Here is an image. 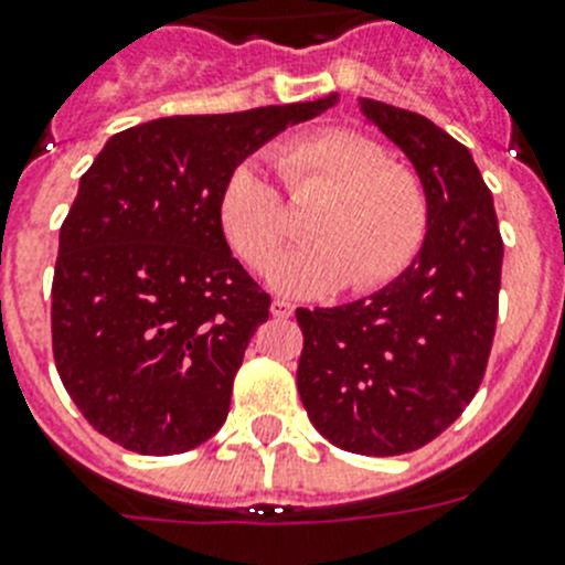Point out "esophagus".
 I'll return each mask as SVG.
<instances>
[{"label": "esophagus", "mask_w": 565, "mask_h": 565, "mask_svg": "<svg viewBox=\"0 0 565 565\" xmlns=\"http://www.w3.org/2000/svg\"><path fill=\"white\" fill-rule=\"evenodd\" d=\"M294 313V306L291 302H286V299H274L271 302V317L277 319H288Z\"/></svg>", "instance_id": "esophagus-1"}]
</instances>
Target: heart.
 Here are the masks:
<instances>
[{
    "label": "heart",
    "instance_id": "b5f03b06",
    "mask_svg": "<svg viewBox=\"0 0 565 565\" xmlns=\"http://www.w3.org/2000/svg\"><path fill=\"white\" fill-rule=\"evenodd\" d=\"M271 161L291 201L319 198L306 223L313 243L268 274L279 294L317 297L348 282L367 294L411 266L427 234V194L376 141L353 129H319L279 143ZM214 221L254 271H266L291 234L282 198L252 161L228 169L214 198Z\"/></svg>",
    "mask_w": 565,
    "mask_h": 565
}]
</instances>
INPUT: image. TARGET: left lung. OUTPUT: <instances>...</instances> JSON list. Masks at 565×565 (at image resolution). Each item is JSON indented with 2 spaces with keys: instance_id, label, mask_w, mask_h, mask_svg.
<instances>
[{
  "instance_id": "left-lung-1",
  "label": "left lung",
  "mask_w": 565,
  "mask_h": 565,
  "mask_svg": "<svg viewBox=\"0 0 565 565\" xmlns=\"http://www.w3.org/2000/svg\"><path fill=\"white\" fill-rule=\"evenodd\" d=\"M359 109L416 169L427 234L393 282L339 308H297L299 398L331 444L359 456L424 447L478 393L495 337L503 239L492 192L452 135L391 104Z\"/></svg>"
}]
</instances>
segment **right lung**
<instances>
[{
	"mask_svg": "<svg viewBox=\"0 0 565 565\" xmlns=\"http://www.w3.org/2000/svg\"><path fill=\"white\" fill-rule=\"evenodd\" d=\"M337 96L228 115H172L113 135L58 232L53 356L82 416L141 456L221 430L268 297L214 221L228 169Z\"/></svg>",
	"mask_w": 565,
	"mask_h": 565,
	"instance_id": "right-lung-1",
	"label": "right lung"
}]
</instances>
